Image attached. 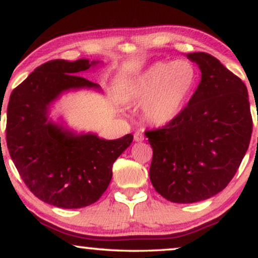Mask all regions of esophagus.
Returning a JSON list of instances; mask_svg holds the SVG:
<instances>
[{
    "label": "esophagus",
    "instance_id": "1",
    "mask_svg": "<svg viewBox=\"0 0 258 258\" xmlns=\"http://www.w3.org/2000/svg\"><path fill=\"white\" fill-rule=\"evenodd\" d=\"M144 139H145V137H144L143 132H136V133H134V140L138 141V143H139V141H144Z\"/></svg>",
    "mask_w": 258,
    "mask_h": 258
}]
</instances>
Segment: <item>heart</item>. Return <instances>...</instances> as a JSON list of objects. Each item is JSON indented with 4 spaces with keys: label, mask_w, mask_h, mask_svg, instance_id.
<instances>
[{
    "label": "heart",
    "mask_w": 258,
    "mask_h": 258,
    "mask_svg": "<svg viewBox=\"0 0 258 258\" xmlns=\"http://www.w3.org/2000/svg\"><path fill=\"white\" fill-rule=\"evenodd\" d=\"M191 61H157L130 83L125 92L128 106L143 107L148 124L165 126L181 113L198 85Z\"/></svg>",
    "instance_id": "1"
}]
</instances>
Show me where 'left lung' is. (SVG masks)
<instances>
[{
    "label": "left lung",
    "instance_id": "obj_1",
    "mask_svg": "<svg viewBox=\"0 0 258 258\" xmlns=\"http://www.w3.org/2000/svg\"><path fill=\"white\" fill-rule=\"evenodd\" d=\"M201 82L188 105L162 128L146 131L153 148L151 182L161 197L193 203L228 186L244 158L252 132L248 90L206 52L187 53Z\"/></svg>",
    "mask_w": 258,
    "mask_h": 258
}]
</instances>
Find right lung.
I'll return each mask as SVG.
<instances>
[{
	"label": "right lung",
	"mask_w": 258,
	"mask_h": 258,
	"mask_svg": "<svg viewBox=\"0 0 258 258\" xmlns=\"http://www.w3.org/2000/svg\"><path fill=\"white\" fill-rule=\"evenodd\" d=\"M99 61L53 59L36 68L10 94L7 110V146L22 180L43 202L58 208L90 206L112 179V166L133 140L126 134L105 140L79 133L49 118L60 94L100 86L81 77Z\"/></svg>",
	"instance_id": "right-lung-1"
}]
</instances>
